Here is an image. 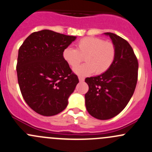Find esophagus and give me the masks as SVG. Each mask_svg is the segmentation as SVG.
I'll return each instance as SVG.
<instances>
[{
	"label": "esophagus",
	"mask_w": 152,
	"mask_h": 152,
	"mask_svg": "<svg viewBox=\"0 0 152 152\" xmlns=\"http://www.w3.org/2000/svg\"><path fill=\"white\" fill-rule=\"evenodd\" d=\"M79 80L80 82H83V81H84V78L82 76H79Z\"/></svg>",
	"instance_id": "1"
}]
</instances>
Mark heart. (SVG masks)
Wrapping results in <instances>:
<instances>
[{"label": "heart", "instance_id": "1", "mask_svg": "<svg viewBox=\"0 0 152 152\" xmlns=\"http://www.w3.org/2000/svg\"><path fill=\"white\" fill-rule=\"evenodd\" d=\"M116 49L114 44L95 37L84 38L76 44V49L66 47L63 57L71 68L77 66L83 58L86 63L74 68L79 76H87L94 72L101 74L108 71L114 61Z\"/></svg>", "mask_w": 152, "mask_h": 152}]
</instances>
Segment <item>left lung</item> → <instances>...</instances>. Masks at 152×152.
Listing matches in <instances>:
<instances>
[{"mask_svg":"<svg viewBox=\"0 0 152 152\" xmlns=\"http://www.w3.org/2000/svg\"><path fill=\"white\" fill-rule=\"evenodd\" d=\"M109 36L116 49L114 61L105 73L87 78L89 90L85 105L91 116L100 120L111 119L125 108L132 97L138 80V63L128 42L112 33Z\"/></svg>","mask_w":152,"mask_h":152,"instance_id":"left-lung-1","label":"left lung"}]
</instances>
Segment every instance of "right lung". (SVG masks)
<instances>
[{
    "label": "right lung",
    "mask_w": 152,
    "mask_h": 152,
    "mask_svg": "<svg viewBox=\"0 0 152 152\" xmlns=\"http://www.w3.org/2000/svg\"><path fill=\"white\" fill-rule=\"evenodd\" d=\"M76 38L43 30L30 34L19 49V86L27 104L38 114L54 116L68 105L79 79L63 52Z\"/></svg>",
    "instance_id": "right-lung-1"
}]
</instances>
